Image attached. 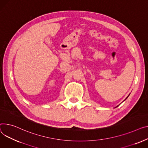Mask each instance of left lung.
<instances>
[{"label":"left lung","instance_id":"1","mask_svg":"<svg viewBox=\"0 0 148 148\" xmlns=\"http://www.w3.org/2000/svg\"><path fill=\"white\" fill-rule=\"evenodd\" d=\"M129 96H127V97H126V99H127V97H129ZM117 106H116V107H117Z\"/></svg>","mask_w":148,"mask_h":148}]
</instances>
